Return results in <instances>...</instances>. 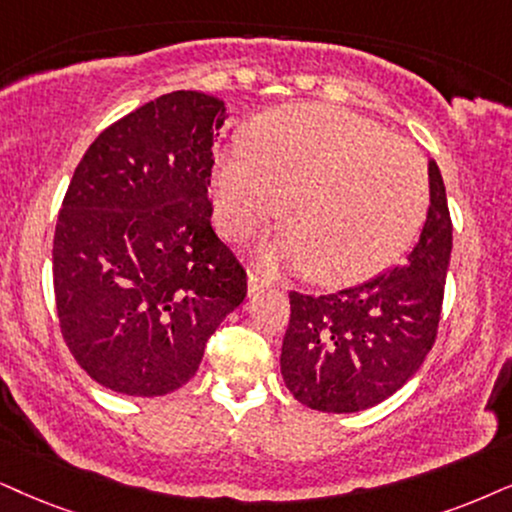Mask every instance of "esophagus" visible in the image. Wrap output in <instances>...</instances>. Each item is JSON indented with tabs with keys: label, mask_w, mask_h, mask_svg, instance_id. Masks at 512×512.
<instances>
[{
	"label": "esophagus",
	"mask_w": 512,
	"mask_h": 512,
	"mask_svg": "<svg viewBox=\"0 0 512 512\" xmlns=\"http://www.w3.org/2000/svg\"><path fill=\"white\" fill-rule=\"evenodd\" d=\"M267 286H269V278L262 276L260 271L252 269L248 274V290H250V293H260V290L267 288Z\"/></svg>",
	"instance_id": "esophagus-1"
}]
</instances>
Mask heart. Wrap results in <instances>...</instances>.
I'll return each mask as SVG.
<instances>
[{
    "instance_id": "b5f03b06",
    "label": "heart",
    "mask_w": 512,
    "mask_h": 512,
    "mask_svg": "<svg viewBox=\"0 0 512 512\" xmlns=\"http://www.w3.org/2000/svg\"><path fill=\"white\" fill-rule=\"evenodd\" d=\"M215 219L245 241L276 217L283 250L314 281L347 286L397 262L425 222L423 155L347 108L300 103L252 122L245 151H224L212 174Z\"/></svg>"
}]
</instances>
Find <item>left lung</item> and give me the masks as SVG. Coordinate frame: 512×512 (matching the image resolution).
I'll return each instance as SVG.
<instances>
[{"label": "left lung", "instance_id": "obj_1", "mask_svg": "<svg viewBox=\"0 0 512 512\" xmlns=\"http://www.w3.org/2000/svg\"><path fill=\"white\" fill-rule=\"evenodd\" d=\"M451 229L444 179L430 163L428 219L404 262L340 293L290 290L281 373L297 401L326 413L364 411L418 371L437 340Z\"/></svg>", "mask_w": 512, "mask_h": 512}]
</instances>
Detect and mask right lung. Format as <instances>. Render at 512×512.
<instances>
[{"instance_id":"right-lung-1","label":"right lung","mask_w":512,"mask_h":512,"mask_svg":"<svg viewBox=\"0 0 512 512\" xmlns=\"http://www.w3.org/2000/svg\"><path fill=\"white\" fill-rule=\"evenodd\" d=\"M224 101L170 92L106 127L58 210V326L108 390L163 397L196 375L248 274L212 229L208 186Z\"/></svg>"}]
</instances>
